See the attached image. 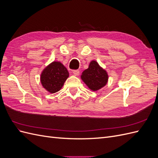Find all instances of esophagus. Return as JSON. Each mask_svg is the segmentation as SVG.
Listing matches in <instances>:
<instances>
[{
  "label": "esophagus",
  "instance_id": "34e87169",
  "mask_svg": "<svg viewBox=\"0 0 158 158\" xmlns=\"http://www.w3.org/2000/svg\"><path fill=\"white\" fill-rule=\"evenodd\" d=\"M73 73L75 76H78L80 74V71L78 70H74L73 71Z\"/></svg>",
  "mask_w": 158,
  "mask_h": 158
}]
</instances>
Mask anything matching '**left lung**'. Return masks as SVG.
<instances>
[{"mask_svg": "<svg viewBox=\"0 0 158 158\" xmlns=\"http://www.w3.org/2000/svg\"><path fill=\"white\" fill-rule=\"evenodd\" d=\"M81 78L92 91H98L107 83L108 74L95 60L90 62L89 67L81 75Z\"/></svg>", "mask_w": 158, "mask_h": 158, "instance_id": "1", "label": "left lung"}]
</instances>
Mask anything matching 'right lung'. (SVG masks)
<instances>
[{
	"label": "right lung",
	"mask_w": 158,
	"mask_h": 158,
	"mask_svg": "<svg viewBox=\"0 0 158 158\" xmlns=\"http://www.w3.org/2000/svg\"><path fill=\"white\" fill-rule=\"evenodd\" d=\"M69 76L65 66L60 62L54 61L42 71L40 80L43 87L49 93L54 94L62 88Z\"/></svg>",
	"instance_id": "obj_1"
}]
</instances>
